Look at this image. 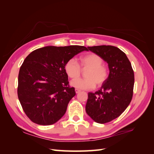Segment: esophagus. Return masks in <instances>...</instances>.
Wrapping results in <instances>:
<instances>
[{
  "instance_id": "obj_1",
  "label": "esophagus",
  "mask_w": 154,
  "mask_h": 154,
  "mask_svg": "<svg viewBox=\"0 0 154 154\" xmlns=\"http://www.w3.org/2000/svg\"><path fill=\"white\" fill-rule=\"evenodd\" d=\"M75 93H76L77 94V93H79L80 92V90L77 89H75Z\"/></svg>"
}]
</instances>
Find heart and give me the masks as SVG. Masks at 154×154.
Here are the masks:
<instances>
[{
	"mask_svg": "<svg viewBox=\"0 0 154 154\" xmlns=\"http://www.w3.org/2000/svg\"><path fill=\"white\" fill-rule=\"evenodd\" d=\"M103 60L99 55L89 54L80 58L81 66L83 69H88L85 79H78L71 81V85L78 89L91 90L100 86L106 81L109 77V69L103 64ZM65 71L71 79H77L80 75L81 68L75 58H71L65 65Z\"/></svg>",
	"mask_w": 154,
	"mask_h": 154,
	"instance_id": "heart-1",
	"label": "heart"
}]
</instances>
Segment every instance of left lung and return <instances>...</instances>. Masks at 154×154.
I'll use <instances>...</instances> for the list:
<instances>
[{
	"mask_svg": "<svg viewBox=\"0 0 154 154\" xmlns=\"http://www.w3.org/2000/svg\"><path fill=\"white\" fill-rule=\"evenodd\" d=\"M109 65V75L100 89L88 93L85 110L94 122L104 124L116 119L131 102L134 74L126 55L112 45L87 47Z\"/></svg>",
	"mask_w": 154,
	"mask_h": 154,
	"instance_id": "8db88e82",
	"label": "left lung"
}]
</instances>
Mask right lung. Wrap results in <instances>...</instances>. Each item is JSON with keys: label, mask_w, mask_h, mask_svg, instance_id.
<instances>
[{"label": "right lung", "mask_w": 154, "mask_h": 154, "mask_svg": "<svg viewBox=\"0 0 154 154\" xmlns=\"http://www.w3.org/2000/svg\"><path fill=\"white\" fill-rule=\"evenodd\" d=\"M85 46H45L26 57L18 74V97L25 114L32 122L51 125L60 120L75 95L69 85L65 65Z\"/></svg>", "instance_id": "add662e5"}]
</instances>
